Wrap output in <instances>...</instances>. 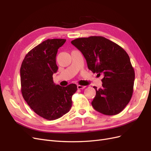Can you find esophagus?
Segmentation results:
<instances>
[{
    "mask_svg": "<svg viewBox=\"0 0 151 151\" xmlns=\"http://www.w3.org/2000/svg\"><path fill=\"white\" fill-rule=\"evenodd\" d=\"M86 88L85 86H81V85H77V89H84Z\"/></svg>",
    "mask_w": 151,
    "mask_h": 151,
    "instance_id": "34e87169",
    "label": "esophagus"
}]
</instances>
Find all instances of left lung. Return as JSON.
Listing matches in <instances>:
<instances>
[{
	"mask_svg": "<svg viewBox=\"0 0 151 151\" xmlns=\"http://www.w3.org/2000/svg\"><path fill=\"white\" fill-rule=\"evenodd\" d=\"M71 43L83 54L89 70L104 76L102 88L93 87L96 94L93 107L106 115L120 113L133 94L135 72L129 55L103 36L77 38Z\"/></svg>",
	"mask_w": 151,
	"mask_h": 151,
	"instance_id": "left-lung-1",
	"label": "left lung"
}]
</instances>
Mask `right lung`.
<instances>
[{
	"label": "right lung",
	"mask_w": 151,
	"mask_h": 151,
	"mask_svg": "<svg viewBox=\"0 0 151 151\" xmlns=\"http://www.w3.org/2000/svg\"><path fill=\"white\" fill-rule=\"evenodd\" d=\"M65 39H48L26 54L20 69L21 93L33 110L42 118L54 120L69 111L72 96L77 89L75 84L66 87L53 83L58 70L56 56Z\"/></svg>",
	"instance_id": "right-lung-1"
}]
</instances>
